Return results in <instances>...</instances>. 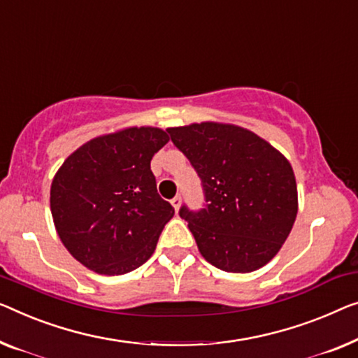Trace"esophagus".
<instances>
[{
  "label": "esophagus",
  "mask_w": 358,
  "mask_h": 358,
  "mask_svg": "<svg viewBox=\"0 0 358 358\" xmlns=\"http://www.w3.org/2000/svg\"><path fill=\"white\" fill-rule=\"evenodd\" d=\"M172 206H173L175 212H178L180 206H181V197H180V196H175V197H173V199H172Z\"/></svg>",
  "instance_id": "esophagus-1"
}]
</instances>
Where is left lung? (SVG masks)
<instances>
[{
  "mask_svg": "<svg viewBox=\"0 0 358 358\" xmlns=\"http://www.w3.org/2000/svg\"><path fill=\"white\" fill-rule=\"evenodd\" d=\"M170 140L201 178L206 206L180 217L207 262L230 273L268 264L289 236L297 215L291 164L246 128L215 122L167 128Z\"/></svg>",
  "mask_w": 358,
  "mask_h": 358,
  "instance_id": "1",
  "label": "left lung"
}]
</instances>
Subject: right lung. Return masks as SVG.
Returning <instances> with one entry per match:
<instances>
[{
    "label": "right lung",
    "instance_id": "add662e5",
    "mask_svg": "<svg viewBox=\"0 0 358 358\" xmlns=\"http://www.w3.org/2000/svg\"><path fill=\"white\" fill-rule=\"evenodd\" d=\"M169 143L161 128L133 127L72 152L51 185L64 246L99 275H124L151 257L173 207L157 193L151 159Z\"/></svg>",
    "mask_w": 358,
    "mask_h": 358
}]
</instances>
